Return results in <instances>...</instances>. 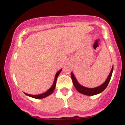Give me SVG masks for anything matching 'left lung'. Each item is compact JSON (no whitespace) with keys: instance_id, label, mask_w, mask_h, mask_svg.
<instances>
[{"instance_id":"left-lung-1","label":"left lung","mask_w":125,"mask_h":125,"mask_svg":"<svg viewBox=\"0 0 125 125\" xmlns=\"http://www.w3.org/2000/svg\"><path fill=\"white\" fill-rule=\"evenodd\" d=\"M113 70V67L112 68L111 71H110L108 77H107V79L106 80V81L103 83L102 84L99 86L97 87H94V88H87V87H84L83 86H82L78 83V82L77 81L76 79L74 77L73 75V73L72 72H71V77L72 79L73 83L74 86L75 87V88L76 89V90L79 92V93H81L82 94H85V95L87 96H93L95 95V94H99L100 93H101L102 92H103L104 90L106 88V87L108 85L109 82L110 78H111Z\"/></svg>"}]
</instances>
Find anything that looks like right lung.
<instances>
[{
	"label": "right lung",
	"instance_id": "1",
	"mask_svg": "<svg viewBox=\"0 0 125 125\" xmlns=\"http://www.w3.org/2000/svg\"><path fill=\"white\" fill-rule=\"evenodd\" d=\"M61 71H62V69L60 70V71H59L58 72L56 73V75H55V77H54V81L53 83L52 86V87L48 90V91H46V92H44L42 94H37V95H33V94H26V93H25V94H26V95L29 96L33 97V98H35V99H42V98H44V97L48 96L49 95H50V94H52L53 92L54 91V88H55V86H56V84L57 78H58L59 74H60V73H61Z\"/></svg>",
	"mask_w": 125,
	"mask_h": 125
}]
</instances>
